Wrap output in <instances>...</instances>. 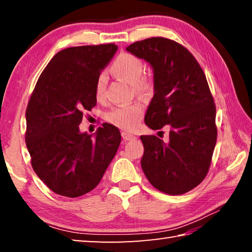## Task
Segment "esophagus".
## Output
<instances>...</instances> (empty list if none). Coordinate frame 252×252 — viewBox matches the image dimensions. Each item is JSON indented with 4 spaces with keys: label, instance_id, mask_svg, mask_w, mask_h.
<instances>
[{
    "label": "esophagus",
    "instance_id": "1",
    "mask_svg": "<svg viewBox=\"0 0 252 252\" xmlns=\"http://www.w3.org/2000/svg\"><path fill=\"white\" fill-rule=\"evenodd\" d=\"M122 138L126 140V141H132V140L136 139V135L127 133V132H122Z\"/></svg>",
    "mask_w": 252,
    "mask_h": 252
}]
</instances>
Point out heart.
<instances>
[{
    "instance_id": "obj_1",
    "label": "heart",
    "mask_w": 252,
    "mask_h": 252,
    "mask_svg": "<svg viewBox=\"0 0 252 252\" xmlns=\"http://www.w3.org/2000/svg\"><path fill=\"white\" fill-rule=\"evenodd\" d=\"M110 72L114 78L132 84L136 92L147 90L150 87L148 80L143 78L144 64L139 58L129 53H122L114 60L110 67ZM106 87L105 75H100L95 84V97L101 100L104 96ZM143 116L141 104L135 103L126 106H118L106 114V120L113 126L126 131H133L138 127Z\"/></svg>"
}]
</instances>
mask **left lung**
Here are the masks:
<instances>
[{
    "mask_svg": "<svg viewBox=\"0 0 252 252\" xmlns=\"http://www.w3.org/2000/svg\"><path fill=\"white\" fill-rule=\"evenodd\" d=\"M149 63L153 97L144 122L152 130L169 126V142L141 135V167L158 190L182 194L202 182L217 141L216 105L201 66L186 48L164 37L134 42L126 49Z\"/></svg>",
    "mask_w": 252,
    "mask_h": 252,
    "instance_id": "left-lung-1",
    "label": "left lung"
}]
</instances>
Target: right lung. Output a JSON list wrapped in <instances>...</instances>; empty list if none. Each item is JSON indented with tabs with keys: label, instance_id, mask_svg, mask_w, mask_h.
<instances>
[{
	"label": "right lung",
	"instance_id": "obj_1",
	"mask_svg": "<svg viewBox=\"0 0 252 252\" xmlns=\"http://www.w3.org/2000/svg\"><path fill=\"white\" fill-rule=\"evenodd\" d=\"M116 44L67 48L54 55L29 101L28 151L34 172L53 192L76 198L99 185L121 142L117 126L80 131L84 111L96 104L95 84Z\"/></svg>",
	"mask_w": 252,
	"mask_h": 252
}]
</instances>
